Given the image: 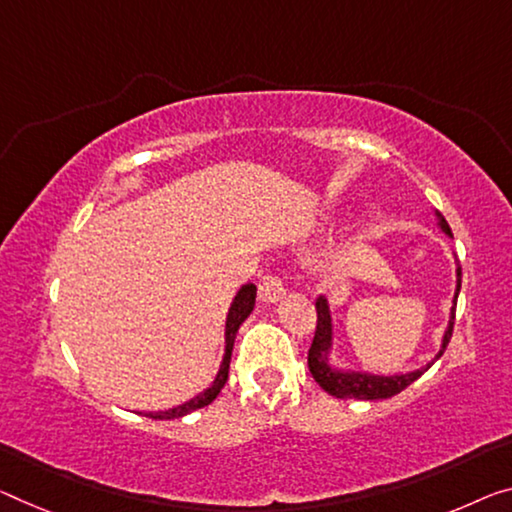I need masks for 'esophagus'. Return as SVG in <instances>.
I'll use <instances>...</instances> for the list:
<instances>
[{"label":"esophagus","mask_w":512,"mask_h":512,"mask_svg":"<svg viewBox=\"0 0 512 512\" xmlns=\"http://www.w3.org/2000/svg\"><path fill=\"white\" fill-rule=\"evenodd\" d=\"M283 295H286V288H283L279 274H265L261 283H258V297L263 302H279Z\"/></svg>","instance_id":"34e87169"}]
</instances>
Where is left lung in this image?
I'll list each match as a JSON object with an SVG mask.
<instances>
[{
  "label": "left lung",
  "instance_id": "left-lung-1",
  "mask_svg": "<svg viewBox=\"0 0 512 512\" xmlns=\"http://www.w3.org/2000/svg\"><path fill=\"white\" fill-rule=\"evenodd\" d=\"M439 226L442 231L453 238L451 229H448L446 219L437 212ZM455 297L451 306V318H448V327L442 338V348L435 355V359L428 361L423 368H416L412 373H400V375H371V373H359V371H341V368H334L329 364V352H332V313H329L327 297H318L316 300V311H318V322H316V336H313V343L309 348V371L322 389H325L329 396L336 398H355V400H380V398H391L400 393L403 389L410 387L414 380L428 371V368L435 364V361L444 355L448 341H451L453 325H455V304H458V293L462 286V267L458 263V270H455Z\"/></svg>",
  "mask_w": 512,
  "mask_h": 512
}]
</instances>
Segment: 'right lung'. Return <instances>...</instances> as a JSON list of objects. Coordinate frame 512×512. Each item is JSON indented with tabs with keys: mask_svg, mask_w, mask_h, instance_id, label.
Segmentation results:
<instances>
[{
	"mask_svg": "<svg viewBox=\"0 0 512 512\" xmlns=\"http://www.w3.org/2000/svg\"><path fill=\"white\" fill-rule=\"evenodd\" d=\"M254 304H256V286L254 283H245V286L238 290V295H235V300L229 309V316H226V350H224V359H222V366H219L215 382H212L206 391L199 393V396H194L192 400H187V403L178 405V407H171V410H167V412H146L148 419H180V416L210 405L212 400L219 396V391L224 389L226 380H229V366H231L235 334H238L242 322L249 318V313L254 311Z\"/></svg>",
	"mask_w": 512,
	"mask_h": 512,
	"instance_id": "obj_1",
	"label": "right lung"
}]
</instances>
